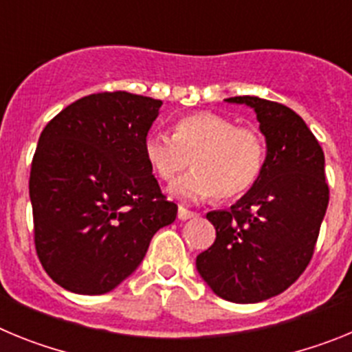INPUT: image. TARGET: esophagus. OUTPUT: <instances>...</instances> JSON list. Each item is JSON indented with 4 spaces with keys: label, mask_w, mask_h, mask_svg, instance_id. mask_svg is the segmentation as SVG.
<instances>
[{
    "label": "esophagus",
    "mask_w": 352,
    "mask_h": 352,
    "mask_svg": "<svg viewBox=\"0 0 352 352\" xmlns=\"http://www.w3.org/2000/svg\"><path fill=\"white\" fill-rule=\"evenodd\" d=\"M195 214H197V213H194V211H190V210H186L185 206H179V208H178V219H179V220L194 219Z\"/></svg>",
    "instance_id": "34e87169"
}]
</instances>
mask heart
Wrapping results in <instances>:
<instances>
[{
	"label": "heart",
	"mask_w": 352,
	"mask_h": 352,
	"mask_svg": "<svg viewBox=\"0 0 352 352\" xmlns=\"http://www.w3.org/2000/svg\"><path fill=\"white\" fill-rule=\"evenodd\" d=\"M144 157L162 182H174L194 164L195 170L173 186L186 201L217 195L231 201L259 182L266 164V141L250 126L214 113L179 118L174 135L151 132L144 139Z\"/></svg>",
	"instance_id": "1"
}]
</instances>
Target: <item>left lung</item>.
<instances>
[{"instance_id": "obj_1", "label": "left lung", "mask_w": 352, "mask_h": 352, "mask_svg": "<svg viewBox=\"0 0 352 352\" xmlns=\"http://www.w3.org/2000/svg\"><path fill=\"white\" fill-rule=\"evenodd\" d=\"M257 114L266 138L259 182L231 210L210 211L217 238L195 259L217 296L257 303L284 292L309 266L329 201L324 153L292 109L259 96H232Z\"/></svg>"}]
</instances>
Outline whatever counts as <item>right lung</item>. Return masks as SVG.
I'll return each mask as SVG.
<instances>
[{"mask_svg": "<svg viewBox=\"0 0 352 352\" xmlns=\"http://www.w3.org/2000/svg\"><path fill=\"white\" fill-rule=\"evenodd\" d=\"M162 100L95 93L42 130L31 162L36 256L52 280L77 294L113 291L135 272L149 241L176 219L144 157Z\"/></svg>", "mask_w": 352, "mask_h": 352, "instance_id": "obj_1", "label": "right lung"}]
</instances>
